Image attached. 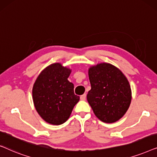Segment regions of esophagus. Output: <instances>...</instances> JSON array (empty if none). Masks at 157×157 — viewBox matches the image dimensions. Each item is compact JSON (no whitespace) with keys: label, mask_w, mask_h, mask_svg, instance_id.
I'll return each instance as SVG.
<instances>
[{"label":"esophagus","mask_w":157,"mask_h":157,"mask_svg":"<svg viewBox=\"0 0 157 157\" xmlns=\"http://www.w3.org/2000/svg\"><path fill=\"white\" fill-rule=\"evenodd\" d=\"M86 94H83V95H81V96H80V98H81V100H85L86 99Z\"/></svg>","instance_id":"obj_1"}]
</instances>
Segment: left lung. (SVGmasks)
Here are the masks:
<instances>
[{"mask_svg": "<svg viewBox=\"0 0 157 157\" xmlns=\"http://www.w3.org/2000/svg\"><path fill=\"white\" fill-rule=\"evenodd\" d=\"M91 89L87 101L96 117L105 123L121 119L128 110L132 91L126 76L117 67L106 63L89 70Z\"/></svg>", "mask_w": 157, "mask_h": 157, "instance_id": "left-lung-1", "label": "left lung"}]
</instances>
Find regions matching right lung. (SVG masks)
<instances>
[{
	"instance_id": "1",
	"label": "right lung",
	"mask_w": 157,
	"mask_h": 157,
	"mask_svg": "<svg viewBox=\"0 0 157 157\" xmlns=\"http://www.w3.org/2000/svg\"><path fill=\"white\" fill-rule=\"evenodd\" d=\"M71 72L61 64H51L40 73L34 83V106L42 119L49 124L64 123L78 102L80 98L75 95L74 84L68 81Z\"/></svg>"
}]
</instances>
